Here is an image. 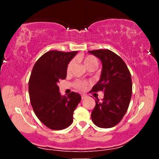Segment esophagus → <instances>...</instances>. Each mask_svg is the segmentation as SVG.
<instances>
[{
	"label": "esophagus",
	"instance_id": "obj_1",
	"mask_svg": "<svg viewBox=\"0 0 159 159\" xmlns=\"http://www.w3.org/2000/svg\"><path fill=\"white\" fill-rule=\"evenodd\" d=\"M81 97H82V99L83 100V99H84V98H85L87 97V95H82Z\"/></svg>",
	"mask_w": 159,
	"mask_h": 159
}]
</instances>
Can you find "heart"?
Here are the masks:
<instances>
[{"instance_id":"obj_1","label":"heart","mask_w":159,"mask_h":159,"mask_svg":"<svg viewBox=\"0 0 159 159\" xmlns=\"http://www.w3.org/2000/svg\"><path fill=\"white\" fill-rule=\"evenodd\" d=\"M81 59L83 61L84 66L86 67L87 69H95L97 68L98 66V59L95 57L94 56L92 55H88L84 57L81 58ZM74 65V61H71L69 63L68 65H67L66 68V72L70 73V71L72 69V66ZM89 85V82L87 81H82V80H77L74 82V87L75 88L78 89V90H84L87 88V87Z\"/></svg>"}]
</instances>
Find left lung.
Listing matches in <instances>:
<instances>
[{
  "instance_id": "1",
  "label": "left lung",
  "mask_w": 159,
  "mask_h": 159,
  "mask_svg": "<svg viewBox=\"0 0 159 159\" xmlns=\"http://www.w3.org/2000/svg\"><path fill=\"white\" fill-rule=\"evenodd\" d=\"M89 53L98 58L103 64L101 79L90 93H104L103 101L95 100L91 118L98 127H113L120 122L129 107L132 92L131 74L120 56L110 50Z\"/></svg>"
}]
</instances>
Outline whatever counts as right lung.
Instances as JSON below:
<instances>
[{"mask_svg":"<svg viewBox=\"0 0 159 159\" xmlns=\"http://www.w3.org/2000/svg\"><path fill=\"white\" fill-rule=\"evenodd\" d=\"M77 51H50L34 65L29 80L30 103L34 114L43 125L53 130L68 127L73 122V113L81 95L71 92L60 94L58 83L66 77V68Z\"/></svg>","mask_w":159,"mask_h":159,"instance_id":"right-lung-1","label":"right lung"}]
</instances>
